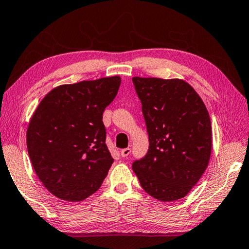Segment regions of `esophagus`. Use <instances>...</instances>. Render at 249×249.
Masks as SVG:
<instances>
[{"instance_id": "34e87169", "label": "esophagus", "mask_w": 249, "mask_h": 249, "mask_svg": "<svg viewBox=\"0 0 249 249\" xmlns=\"http://www.w3.org/2000/svg\"><path fill=\"white\" fill-rule=\"evenodd\" d=\"M130 153H131V148H124V149H121V152H120V155L123 157H128L129 155H130Z\"/></svg>"}]
</instances>
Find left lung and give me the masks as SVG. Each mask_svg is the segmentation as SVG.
Returning <instances> with one entry per match:
<instances>
[{"label":"left lung","instance_id":"obj_1","mask_svg":"<svg viewBox=\"0 0 249 249\" xmlns=\"http://www.w3.org/2000/svg\"><path fill=\"white\" fill-rule=\"evenodd\" d=\"M149 147L132 169L147 194L173 201L189 194L212 155V123L199 95L181 79L133 77Z\"/></svg>","mask_w":249,"mask_h":249}]
</instances>
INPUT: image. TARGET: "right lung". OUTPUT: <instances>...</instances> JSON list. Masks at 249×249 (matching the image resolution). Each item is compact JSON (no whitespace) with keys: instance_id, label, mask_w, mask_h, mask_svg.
Returning a JSON list of instances; mask_svg holds the SVG:
<instances>
[{"instance_id":"obj_1","label":"right lung","mask_w":249,"mask_h":249,"mask_svg":"<svg viewBox=\"0 0 249 249\" xmlns=\"http://www.w3.org/2000/svg\"><path fill=\"white\" fill-rule=\"evenodd\" d=\"M119 76L56 87L40 102L27 130V148L50 193L81 201L100 189L114 159L103 112L119 90Z\"/></svg>"}]
</instances>
